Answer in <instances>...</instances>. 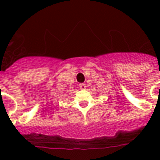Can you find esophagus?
<instances>
[{
    "label": "esophagus",
    "instance_id": "esophagus-1",
    "mask_svg": "<svg viewBox=\"0 0 160 160\" xmlns=\"http://www.w3.org/2000/svg\"><path fill=\"white\" fill-rule=\"evenodd\" d=\"M79 86H80V90H85V88H86V85H85V84H84V83H81V84H80V85H79Z\"/></svg>",
    "mask_w": 160,
    "mask_h": 160
}]
</instances>
